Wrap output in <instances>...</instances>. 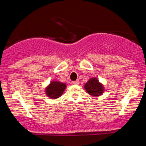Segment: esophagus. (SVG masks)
Returning a JSON list of instances; mask_svg holds the SVG:
<instances>
[{
    "instance_id": "obj_1",
    "label": "esophagus",
    "mask_w": 146,
    "mask_h": 146,
    "mask_svg": "<svg viewBox=\"0 0 146 146\" xmlns=\"http://www.w3.org/2000/svg\"><path fill=\"white\" fill-rule=\"evenodd\" d=\"M73 84H75V85H78L79 84H80V81H79V80H76V81H73Z\"/></svg>"
}]
</instances>
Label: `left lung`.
I'll use <instances>...</instances> for the list:
<instances>
[{
  "mask_svg": "<svg viewBox=\"0 0 146 146\" xmlns=\"http://www.w3.org/2000/svg\"><path fill=\"white\" fill-rule=\"evenodd\" d=\"M84 88L88 94L93 97H98L101 95L104 91V86L99 82L96 78L90 79L85 84Z\"/></svg>",
  "mask_w": 146,
  "mask_h": 146,
  "instance_id": "left-lung-1",
  "label": "left lung"
}]
</instances>
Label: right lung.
I'll list each match as a JSON object with an SVG mask.
<instances>
[{
  "mask_svg": "<svg viewBox=\"0 0 146 146\" xmlns=\"http://www.w3.org/2000/svg\"><path fill=\"white\" fill-rule=\"evenodd\" d=\"M66 87V84L52 81L45 89V93L49 98L57 99L62 95Z\"/></svg>",
  "mask_w": 146,
  "mask_h": 146,
  "instance_id": "add662e5",
  "label": "right lung"
}]
</instances>
